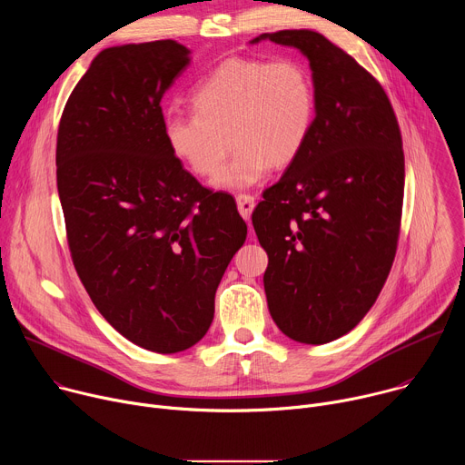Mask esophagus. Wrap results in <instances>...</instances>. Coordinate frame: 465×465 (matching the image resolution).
<instances>
[{
	"instance_id": "esophagus-1",
	"label": "esophagus",
	"mask_w": 465,
	"mask_h": 465,
	"mask_svg": "<svg viewBox=\"0 0 465 465\" xmlns=\"http://www.w3.org/2000/svg\"><path fill=\"white\" fill-rule=\"evenodd\" d=\"M253 208H255V198L252 194H246V193L237 194V210L244 219H250Z\"/></svg>"
}]
</instances>
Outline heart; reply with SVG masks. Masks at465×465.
<instances>
[{
    "label": "heart",
    "instance_id": "obj_1",
    "mask_svg": "<svg viewBox=\"0 0 465 465\" xmlns=\"http://www.w3.org/2000/svg\"><path fill=\"white\" fill-rule=\"evenodd\" d=\"M194 112H171L163 136L193 173L213 176L232 143L237 149L215 183L244 189L269 167L289 165L305 147L316 117L314 81L298 58H230L193 92Z\"/></svg>",
    "mask_w": 465,
    "mask_h": 465
}]
</instances>
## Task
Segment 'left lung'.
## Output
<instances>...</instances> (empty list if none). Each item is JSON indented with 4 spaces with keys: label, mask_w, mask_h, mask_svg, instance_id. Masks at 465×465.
<instances>
[{
    "label": "left lung",
    "mask_w": 465,
    "mask_h": 465,
    "mask_svg": "<svg viewBox=\"0 0 465 465\" xmlns=\"http://www.w3.org/2000/svg\"><path fill=\"white\" fill-rule=\"evenodd\" d=\"M300 49L316 117L302 153L252 213L269 253L271 316L302 344L337 341L375 303L397 250L405 191L401 130L379 81L323 35L264 33Z\"/></svg>",
    "instance_id": "obj_1"
}]
</instances>
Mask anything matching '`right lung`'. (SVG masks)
Segmentation results:
<instances>
[{
    "instance_id": "add662e5",
    "label": "right lung",
    "mask_w": 465,
    "mask_h": 465,
    "mask_svg": "<svg viewBox=\"0 0 465 465\" xmlns=\"http://www.w3.org/2000/svg\"><path fill=\"white\" fill-rule=\"evenodd\" d=\"M187 64L174 40L101 51L56 136L75 271L104 320L156 353L208 333L217 287L246 239L233 196L198 183L165 142L160 103Z\"/></svg>"
}]
</instances>
